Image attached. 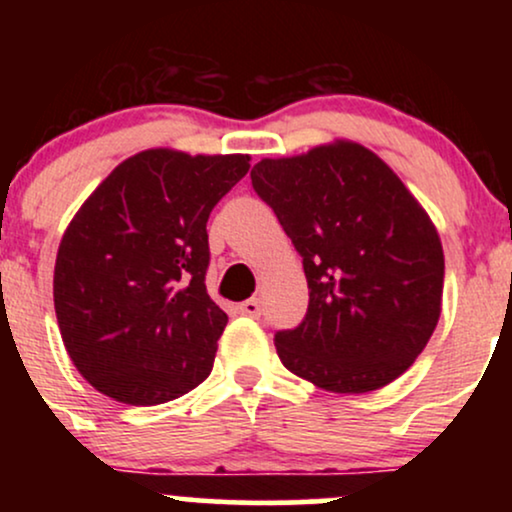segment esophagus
<instances>
[{
  "instance_id": "1",
  "label": "esophagus",
  "mask_w": 512,
  "mask_h": 512,
  "mask_svg": "<svg viewBox=\"0 0 512 512\" xmlns=\"http://www.w3.org/2000/svg\"><path fill=\"white\" fill-rule=\"evenodd\" d=\"M238 310H240V315H245V317H260L262 315V305L257 298H248L245 303H240Z\"/></svg>"
}]
</instances>
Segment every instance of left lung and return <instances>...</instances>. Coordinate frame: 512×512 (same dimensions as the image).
<instances>
[{
	"instance_id": "left-lung-1",
	"label": "left lung",
	"mask_w": 512,
	"mask_h": 512,
	"mask_svg": "<svg viewBox=\"0 0 512 512\" xmlns=\"http://www.w3.org/2000/svg\"><path fill=\"white\" fill-rule=\"evenodd\" d=\"M250 178L308 279L303 322L274 337L281 363L337 395L390 385L440 317L445 257L431 216L383 158L349 139L262 158Z\"/></svg>"
}]
</instances>
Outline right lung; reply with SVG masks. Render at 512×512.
I'll list each match as a JSON object with an SVG mask.
<instances>
[{
	"label": "right lung",
	"instance_id": "right-lung-1",
	"mask_svg": "<svg viewBox=\"0 0 512 512\" xmlns=\"http://www.w3.org/2000/svg\"><path fill=\"white\" fill-rule=\"evenodd\" d=\"M248 154L146 149L81 204L55 262V313L76 370L151 407L207 380L228 315L209 298L207 221Z\"/></svg>",
	"mask_w": 512,
	"mask_h": 512
}]
</instances>
